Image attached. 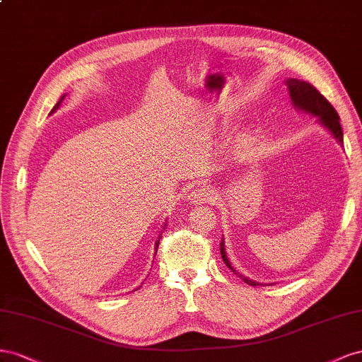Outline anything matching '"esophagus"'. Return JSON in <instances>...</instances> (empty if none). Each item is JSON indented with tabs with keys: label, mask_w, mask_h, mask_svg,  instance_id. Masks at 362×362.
<instances>
[{
	"label": "esophagus",
	"mask_w": 362,
	"mask_h": 362,
	"mask_svg": "<svg viewBox=\"0 0 362 362\" xmlns=\"http://www.w3.org/2000/svg\"><path fill=\"white\" fill-rule=\"evenodd\" d=\"M216 191L214 188L209 187H203V188H197L194 189L189 195H188V202L191 204H203V203H215L216 200Z\"/></svg>",
	"instance_id": "34e87169"
}]
</instances>
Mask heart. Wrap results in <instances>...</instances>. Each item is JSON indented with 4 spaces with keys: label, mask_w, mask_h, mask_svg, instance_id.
<instances>
[{
    "label": "heart",
    "mask_w": 362,
    "mask_h": 362,
    "mask_svg": "<svg viewBox=\"0 0 362 362\" xmlns=\"http://www.w3.org/2000/svg\"><path fill=\"white\" fill-rule=\"evenodd\" d=\"M244 142H245V144H249V142H250V139H249V138H247V139H245Z\"/></svg>",
    "instance_id": "obj_1"
}]
</instances>
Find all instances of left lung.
Listing matches in <instances>:
<instances>
[{
    "label": "left lung",
    "mask_w": 362,
    "mask_h": 362,
    "mask_svg": "<svg viewBox=\"0 0 362 362\" xmlns=\"http://www.w3.org/2000/svg\"><path fill=\"white\" fill-rule=\"evenodd\" d=\"M285 83L288 86V90H290L293 106L297 110H303L306 113H311L313 117H318L320 124H323V126L330 133H332L334 138L343 146L341 124H339V117H338L337 110L334 109V106L330 105V103L322 94H320V92L311 83H308V81L297 80V78H288ZM220 252H221V257H223L224 264L229 267L235 274H238L245 284H249L252 286L259 285V282H255V281H252V279L245 277V276L240 274L238 272L233 270V267L230 265L229 259H227L224 241H221V244H220Z\"/></svg>",
    "instance_id": "left-lung-1"
}]
</instances>
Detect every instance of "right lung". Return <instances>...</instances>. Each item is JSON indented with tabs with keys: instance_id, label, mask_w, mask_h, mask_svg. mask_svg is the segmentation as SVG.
Returning a JSON list of instances; mask_svg holds the SVG:
<instances>
[{
	"instance_id": "right-lung-1",
	"label": "right lung",
	"mask_w": 362,
	"mask_h": 362,
	"mask_svg": "<svg viewBox=\"0 0 362 362\" xmlns=\"http://www.w3.org/2000/svg\"><path fill=\"white\" fill-rule=\"evenodd\" d=\"M64 98H65V95H62V97H60V100H59V101L56 103V106L53 107V110H51V113H53V112H54L56 109H59V106H60V103H62V101H64ZM158 245H159V240L156 241V249H158Z\"/></svg>"
}]
</instances>
